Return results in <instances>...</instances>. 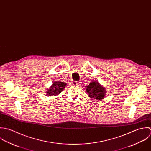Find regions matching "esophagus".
<instances>
[{
    "label": "esophagus",
    "instance_id": "1",
    "mask_svg": "<svg viewBox=\"0 0 151 151\" xmlns=\"http://www.w3.org/2000/svg\"><path fill=\"white\" fill-rule=\"evenodd\" d=\"M79 82H76V81H73L72 82V85L74 86H78L79 85Z\"/></svg>",
    "mask_w": 151,
    "mask_h": 151
}]
</instances>
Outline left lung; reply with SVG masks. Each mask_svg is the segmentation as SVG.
Segmentation results:
<instances>
[{"label": "left lung", "instance_id": "8db88e82", "mask_svg": "<svg viewBox=\"0 0 151 151\" xmlns=\"http://www.w3.org/2000/svg\"><path fill=\"white\" fill-rule=\"evenodd\" d=\"M86 89L89 97L94 100L100 101L104 99L107 93L106 89L97 81H91L89 85L86 86Z\"/></svg>", "mask_w": 151, "mask_h": 151}]
</instances>
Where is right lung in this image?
I'll return each instance as SVG.
<instances>
[{
  "label": "right lung",
  "instance_id": "obj_1",
  "mask_svg": "<svg viewBox=\"0 0 151 151\" xmlns=\"http://www.w3.org/2000/svg\"><path fill=\"white\" fill-rule=\"evenodd\" d=\"M66 85V83L62 82L60 81H55L52 83L51 86H50L48 89H47L46 93L48 96H54L58 95L65 88Z\"/></svg>",
  "mask_w": 151,
  "mask_h": 151
}]
</instances>
